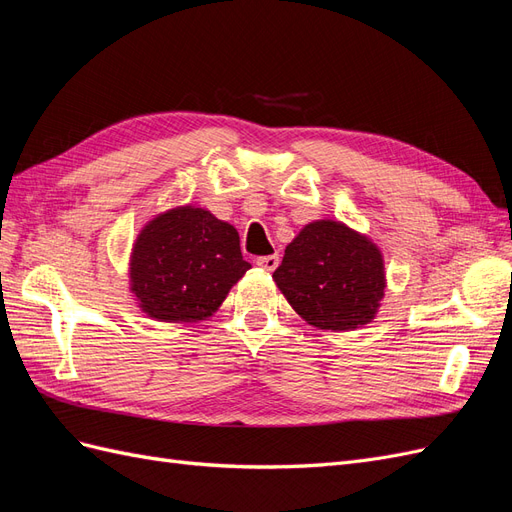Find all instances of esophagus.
Listing matches in <instances>:
<instances>
[{
	"label": "esophagus",
	"mask_w": 512,
	"mask_h": 512,
	"mask_svg": "<svg viewBox=\"0 0 512 512\" xmlns=\"http://www.w3.org/2000/svg\"><path fill=\"white\" fill-rule=\"evenodd\" d=\"M256 265L265 271H275L277 265H280V254H269V256H258Z\"/></svg>",
	"instance_id": "34e87169"
}]
</instances>
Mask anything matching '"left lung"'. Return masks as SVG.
<instances>
[{"mask_svg":"<svg viewBox=\"0 0 512 512\" xmlns=\"http://www.w3.org/2000/svg\"><path fill=\"white\" fill-rule=\"evenodd\" d=\"M273 280L309 324L348 331L376 316L384 297V262L367 237L342 222L320 220L286 247Z\"/></svg>","mask_w":512,"mask_h":512,"instance_id":"8db88e82","label":"left lung"}]
</instances>
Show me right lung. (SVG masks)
<instances>
[{"label": "right lung", "instance_id": "1", "mask_svg": "<svg viewBox=\"0 0 512 512\" xmlns=\"http://www.w3.org/2000/svg\"><path fill=\"white\" fill-rule=\"evenodd\" d=\"M252 265L239 232L198 207L170 209L136 237L130 280L143 312L164 322H196L222 305Z\"/></svg>", "mask_w": 512, "mask_h": 512}]
</instances>
